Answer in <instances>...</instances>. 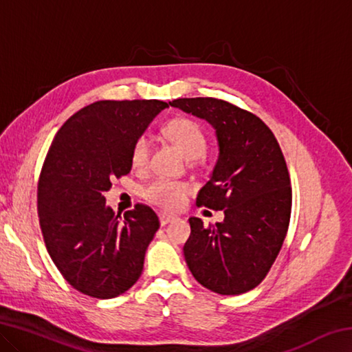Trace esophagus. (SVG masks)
<instances>
[{"instance_id": "1", "label": "esophagus", "mask_w": 352, "mask_h": 352, "mask_svg": "<svg viewBox=\"0 0 352 352\" xmlns=\"http://www.w3.org/2000/svg\"><path fill=\"white\" fill-rule=\"evenodd\" d=\"M177 216H174V214H168V212H160V223H162V226L168 225L169 222H172V220H175Z\"/></svg>"}]
</instances>
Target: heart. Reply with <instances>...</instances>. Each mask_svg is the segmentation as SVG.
I'll return each instance as SVG.
<instances>
[{
  "mask_svg": "<svg viewBox=\"0 0 352 352\" xmlns=\"http://www.w3.org/2000/svg\"><path fill=\"white\" fill-rule=\"evenodd\" d=\"M163 132L166 138L170 140L180 148L184 157L189 160L200 158L206 152V135L197 122L189 118H175L166 124ZM148 157V140L146 136L136 138L132 146V164L136 168L144 166ZM188 184L182 182H170L166 178H157L148 183L142 190L146 200L151 204L166 208V210H174L182 204L188 194Z\"/></svg>",
  "mask_w": 352,
  "mask_h": 352,
  "instance_id": "heart-1",
  "label": "heart"
}]
</instances>
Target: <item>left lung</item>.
I'll return each mask as SVG.
<instances>
[{"instance_id":"1","label":"left lung","mask_w":352,"mask_h":352,"mask_svg":"<svg viewBox=\"0 0 352 352\" xmlns=\"http://www.w3.org/2000/svg\"><path fill=\"white\" fill-rule=\"evenodd\" d=\"M169 105L216 130L219 158L197 205L225 214L205 226L190 217L183 247L194 278L220 295L254 289L269 273L287 234L292 188L278 141L264 121L222 99L184 98Z\"/></svg>"}]
</instances>
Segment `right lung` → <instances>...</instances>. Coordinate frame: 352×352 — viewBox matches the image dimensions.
I'll list each match as a JSON object with an SVG mask.
<instances>
[{
    "label": "right lung",
    "mask_w": 352,
    "mask_h": 352,
    "mask_svg": "<svg viewBox=\"0 0 352 352\" xmlns=\"http://www.w3.org/2000/svg\"><path fill=\"white\" fill-rule=\"evenodd\" d=\"M163 100H98L58 129L41 168L37 210L45 245L63 278L88 296L109 300L138 281L160 228L147 205L116 216L104 192L132 169V146Z\"/></svg>",
    "instance_id": "1"
}]
</instances>
